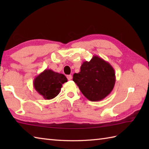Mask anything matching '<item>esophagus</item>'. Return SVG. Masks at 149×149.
<instances>
[{
  "label": "esophagus",
  "mask_w": 149,
  "mask_h": 149,
  "mask_svg": "<svg viewBox=\"0 0 149 149\" xmlns=\"http://www.w3.org/2000/svg\"><path fill=\"white\" fill-rule=\"evenodd\" d=\"M67 79H68V80H71L72 79V75H67Z\"/></svg>",
  "instance_id": "34e87169"
}]
</instances>
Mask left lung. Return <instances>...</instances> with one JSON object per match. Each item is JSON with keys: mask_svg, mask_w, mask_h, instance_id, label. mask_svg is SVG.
Listing matches in <instances>:
<instances>
[{"mask_svg": "<svg viewBox=\"0 0 149 149\" xmlns=\"http://www.w3.org/2000/svg\"><path fill=\"white\" fill-rule=\"evenodd\" d=\"M73 81L85 97L95 102L111 92L116 81L115 72L108 62L93 56L90 61L83 63L81 71L73 75Z\"/></svg>", "mask_w": 149, "mask_h": 149, "instance_id": "1", "label": "left lung"}]
</instances>
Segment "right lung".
<instances>
[{
    "instance_id": "obj_1",
    "label": "right lung",
    "mask_w": 149,
    "mask_h": 149,
    "mask_svg": "<svg viewBox=\"0 0 149 149\" xmlns=\"http://www.w3.org/2000/svg\"><path fill=\"white\" fill-rule=\"evenodd\" d=\"M67 79L62 74L46 69L34 79V89L46 100L52 99L59 93L62 84L67 82Z\"/></svg>"
}]
</instances>
